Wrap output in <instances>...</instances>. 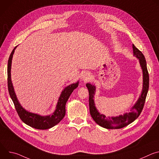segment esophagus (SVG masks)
<instances>
[{"mask_svg":"<svg viewBox=\"0 0 159 159\" xmlns=\"http://www.w3.org/2000/svg\"><path fill=\"white\" fill-rule=\"evenodd\" d=\"M90 79V75L87 73H85L84 75V80L87 81Z\"/></svg>","mask_w":159,"mask_h":159,"instance_id":"1","label":"esophagus"}]
</instances>
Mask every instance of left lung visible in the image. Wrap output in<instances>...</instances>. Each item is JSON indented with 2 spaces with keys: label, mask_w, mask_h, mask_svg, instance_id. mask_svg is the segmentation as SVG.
Returning a JSON list of instances; mask_svg holds the SVG:
<instances>
[{
  "label": "left lung",
  "mask_w": 159,
  "mask_h": 159,
  "mask_svg": "<svg viewBox=\"0 0 159 159\" xmlns=\"http://www.w3.org/2000/svg\"><path fill=\"white\" fill-rule=\"evenodd\" d=\"M133 49L134 55L139 59L140 65L143 70V84L141 96L137 103L132 107L130 112L126 113L123 116L120 115L117 117H106V116L100 114L95 107L93 99L96 87L89 83L86 84L89 94V102L90 114L95 122L103 128L107 129H120L124 128L134 121L136 119H137L143 108L149 87V74L147 67L146 60L143 54L137 48H136L133 44Z\"/></svg>",
  "instance_id": "1"
}]
</instances>
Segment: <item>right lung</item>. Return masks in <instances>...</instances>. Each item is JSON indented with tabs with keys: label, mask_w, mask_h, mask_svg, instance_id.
I'll list each match as a JSON object with an SVG mask.
<instances>
[{
	"label": "right lung",
	"mask_w": 159,
	"mask_h": 159,
	"mask_svg": "<svg viewBox=\"0 0 159 159\" xmlns=\"http://www.w3.org/2000/svg\"><path fill=\"white\" fill-rule=\"evenodd\" d=\"M16 47L14 48L11 52L7 65V86L9 95L13 101L16 110L20 120L26 125L31 127L38 129H47L51 128L59 123L61 120L64 118L65 115V104L66 101L69 99L71 93L78 87L79 82L73 84L66 87L61 94V96L58 101L57 109L53 113L52 115L47 116H41L36 114L28 112L19 103L16 96L15 94L14 88L11 82V62L12 56L14 52V50Z\"/></svg>",
	"instance_id": "1"
}]
</instances>
